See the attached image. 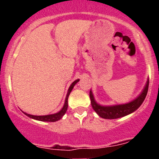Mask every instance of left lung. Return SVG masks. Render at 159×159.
Here are the masks:
<instances>
[{"instance_id": "8db88e82", "label": "left lung", "mask_w": 159, "mask_h": 159, "mask_svg": "<svg viewBox=\"0 0 159 159\" xmlns=\"http://www.w3.org/2000/svg\"><path fill=\"white\" fill-rule=\"evenodd\" d=\"M149 79H147V84H146L145 87L143 88V92L134 100L130 101L127 103L111 105V106H102V105L99 104L95 101L93 93H92V90H91L90 91V99H91L92 108L99 115V116H100L102 119H115L124 117V116H128L130 114L135 111L138 108L141 106L147 95Z\"/></svg>"}]
</instances>
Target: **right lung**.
<instances>
[{"label": "right lung", "instance_id": "right-lung-1", "mask_svg": "<svg viewBox=\"0 0 159 159\" xmlns=\"http://www.w3.org/2000/svg\"><path fill=\"white\" fill-rule=\"evenodd\" d=\"M79 81H80V80L78 79V80L74 81V82L70 85L69 88H68V91H67V95H66L65 102H64V106H63L62 109H61L59 112L55 114H52V115H47V116H33V115H29V114L24 112L25 115L29 116V117L31 118V119H36V120H39V121H42V122H56L60 120V119L64 116V114L66 113V111H67V107H68V105H67V99H68V96H69L70 93H71V90L73 89L74 86H75V84H76Z\"/></svg>", "mask_w": 159, "mask_h": 159}]
</instances>
